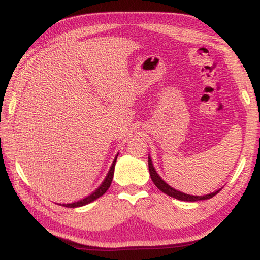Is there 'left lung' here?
Segmentation results:
<instances>
[{"label": "left lung", "instance_id": "obj_1", "mask_svg": "<svg viewBox=\"0 0 260 260\" xmlns=\"http://www.w3.org/2000/svg\"><path fill=\"white\" fill-rule=\"evenodd\" d=\"M148 165H149V172H150V177L151 180L155 183V186L159 189L160 191H162L166 195H169L171 197H173V199H177L180 201H186V202H196V201H204V200H209V199H212L213 196L217 195V193L220 191L219 190H215L214 192H211L209 195H204V196H193V195H188V193H184L177 190V189L172 188L171 186H169L164 180H162L158 173L156 172L155 167L152 165V161H151V158L148 157Z\"/></svg>", "mask_w": 260, "mask_h": 260}]
</instances>
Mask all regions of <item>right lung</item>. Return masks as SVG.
Returning a JSON list of instances; mask_svg holds the SVG:
<instances>
[{
  "label": "right lung",
  "instance_id": "add662e5",
  "mask_svg": "<svg viewBox=\"0 0 260 260\" xmlns=\"http://www.w3.org/2000/svg\"><path fill=\"white\" fill-rule=\"evenodd\" d=\"M117 156H116V158H114L111 167H110L109 172L107 174V178L104 179V181L102 182V184H101V186L98 189H96V190L93 193H90L89 196L85 197V199L81 200V201L74 202V203H70V204H63V206H67V208H79V206H83L86 204H89V203H91V202H94L95 200H98L99 197L104 195V193L107 192V190L109 189L110 184H111V182H112L113 173H114V165H116V161H117Z\"/></svg>",
  "mask_w": 260,
  "mask_h": 260
}]
</instances>
